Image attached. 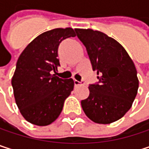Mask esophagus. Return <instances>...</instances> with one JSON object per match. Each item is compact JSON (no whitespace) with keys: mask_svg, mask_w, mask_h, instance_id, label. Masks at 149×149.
Instances as JSON below:
<instances>
[{"mask_svg":"<svg viewBox=\"0 0 149 149\" xmlns=\"http://www.w3.org/2000/svg\"><path fill=\"white\" fill-rule=\"evenodd\" d=\"M74 84L76 86H78V85H81V84H83V83L82 82H79V81H77V80H74Z\"/></svg>","mask_w":149,"mask_h":149,"instance_id":"34e87169","label":"esophagus"}]
</instances>
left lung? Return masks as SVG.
Listing matches in <instances>:
<instances>
[{
	"label": "left lung",
	"mask_w": 149,
	"mask_h": 149,
	"mask_svg": "<svg viewBox=\"0 0 149 149\" xmlns=\"http://www.w3.org/2000/svg\"><path fill=\"white\" fill-rule=\"evenodd\" d=\"M84 45L99 82L90 84L89 97L81 101L85 115L94 123L109 124L122 118L131 108L139 80L134 62L116 40L92 29H76Z\"/></svg>",
	"instance_id": "left-lung-1"
}]
</instances>
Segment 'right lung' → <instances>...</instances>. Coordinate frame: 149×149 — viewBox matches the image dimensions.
Listing matches in <instances>:
<instances>
[{
    "mask_svg": "<svg viewBox=\"0 0 149 149\" xmlns=\"http://www.w3.org/2000/svg\"><path fill=\"white\" fill-rule=\"evenodd\" d=\"M75 31L67 27L45 32L27 45L18 58L12 77L15 103L23 117L34 125L53 123L73 91L72 78L62 79L52 73L59 65L60 42L75 37Z\"/></svg>",
    "mask_w": 149,
    "mask_h": 149,
    "instance_id": "right-lung-1",
    "label": "right lung"
}]
</instances>
